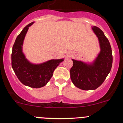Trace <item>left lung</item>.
Returning <instances> with one entry per match:
<instances>
[{"mask_svg": "<svg viewBox=\"0 0 123 123\" xmlns=\"http://www.w3.org/2000/svg\"><path fill=\"white\" fill-rule=\"evenodd\" d=\"M97 36L100 52L91 63L72 59L73 66L70 69L71 80L74 86L81 90H95L100 86L111 71L112 64V50L108 38L98 27H92Z\"/></svg>", "mask_w": 123, "mask_h": 123, "instance_id": "1", "label": "left lung"}]
</instances>
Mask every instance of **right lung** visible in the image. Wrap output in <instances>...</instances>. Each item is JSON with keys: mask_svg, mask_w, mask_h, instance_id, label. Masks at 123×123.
Wrapping results in <instances>:
<instances>
[{"mask_svg": "<svg viewBox=\"0 0 123 123\" xmlns=\"http://www.w3.org/2000/svg\"><path fill=\"white\" fill-rule=\"evenodd\" d=\"M34 22L25 26L15 41L11 55L12 67L23 85L30 87L40 88L48 83L55 69L64 59H50L36 64L30 62L25 58L23 51L24 40L28 28Z\"/></svg>", "mask_w": 123, "mask_h": 123, "instance_id": "obj_1", "label": "right lung"}]
</instances>
